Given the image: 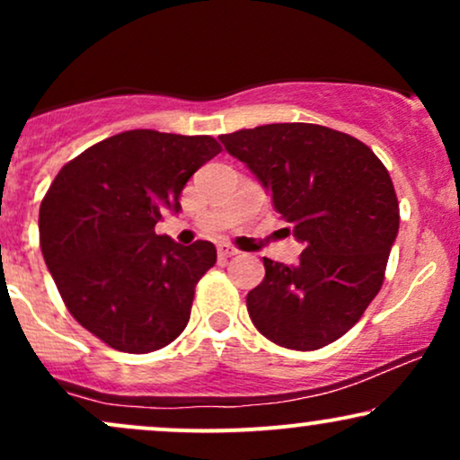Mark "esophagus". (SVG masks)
Returning <instances> with one entry per match:
<instances>
[{"label": "esophagus", "mask_w": 460, "mask_h": 460, "mask_svg": "<svg viewBox=\"0 0 460 460\" xmlns=\"http://www.w3.org/2000/svg\"><path fill=\"white\" fill-rule=\"evenodd\" d=\"M237 248L235 246H229V244H220L218 246V257L220 260H229V257H235L237 255Z\"/></svg>", "instance_id": "1"}]
</instances>
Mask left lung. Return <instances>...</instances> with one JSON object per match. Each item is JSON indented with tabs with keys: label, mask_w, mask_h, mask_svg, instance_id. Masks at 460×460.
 Wrapping results in <instances>:
<instances>
[{
	"label": "left lung",
	"mask_w": 460,
	"mask_h": 460,
	"mask_svg": "<svg viewBox=\"0 0 460 460\" xmlns=\"http://www.w3.org/2000/svg\"><path fill=\"white\" fill-rule=\"evenodd\" d=\"M220 140L270 190L274 212L305 246L296 266L263 257L266 277L246 296L252 324L289 350L332 344L385 281L400 225L387 168L361 140L324 125L272 123Z\"/></svg>",
	"instance_id": "left-lung-1"
}]
</instances>
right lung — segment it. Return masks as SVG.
<instances>
[{"mask_svg":"<svg viewBox=\"0 0 460 460\" xmlns=\"http://www.w3.org/2000/svg\"><path fill=\"white\" fill-rule=\"evenodd\" d=\"M212 136L131 129L88 146L58 172L39 214L40 251L68 314L120 352L146 355L186 329L212 242L157 235L188 179L218 155Z\"/></svg>","mask_w":460,"mask_h":460,"instance_id":"right-lung-1","label":"right lung"}]
</instances>
